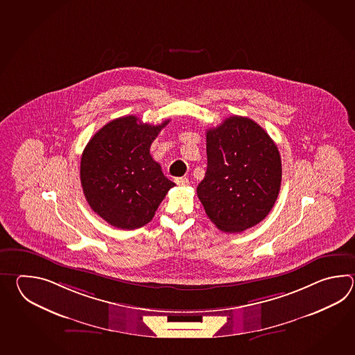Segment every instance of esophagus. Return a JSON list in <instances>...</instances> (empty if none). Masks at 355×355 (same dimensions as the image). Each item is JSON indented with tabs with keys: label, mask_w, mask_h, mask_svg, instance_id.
<instances>
[{
	"label": "esophagus",
	"mask_w": 355,
	"mask_h": 355,
	"mask_svg": "<svg viewBox=\"0 0 355 355\" xmlns=\"http://www.w3.org/2000/svg\"><path fill=\"white\" fill-rule=\"evenodd\" d=\"M175 182H176L179 187H187V185H189V180L187 178H176Z\"/></svg>",
	"instance_id": "obj_1"
}]
</instances>
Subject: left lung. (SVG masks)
I'll return each instance as SVG.
<instances>
[{"label": "left lung", "instance_id": "1", "mask_svg": "<svg viewBox=\"0 0 355 355\" xmlns=\"http://www.w3.org/2000/svg\"><path fill=\"white\" fill-rule=\"evenodd\" d=\"M208 166L196 194L223 232H242L269 214L279 194L277 144L257 123L230 116L207 130Z\"/></svg>", "mask_w": 355, "mask_h": 355}]
</instances>
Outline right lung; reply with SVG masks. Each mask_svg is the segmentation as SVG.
Segmentation results:
<instances>
[{
  "label": "right lung",
  "instance_id": "add662e5",
  "mask_svg": "<svg viewBox=\"0 0 355 355\" xmlns=\"http://www.w3.org/2000/svg\"><path fill=\"white\" fill-rule=\"evenodd\" d=\"M168 121L151 125L135 115L121 116L86 144L80 166L83 194L109 225L121 230L147 225L175 187L150 155L152 142Z\"/></svg>",
  "mask_w": 355,
  "mask_h": 355
}]
</instances>
